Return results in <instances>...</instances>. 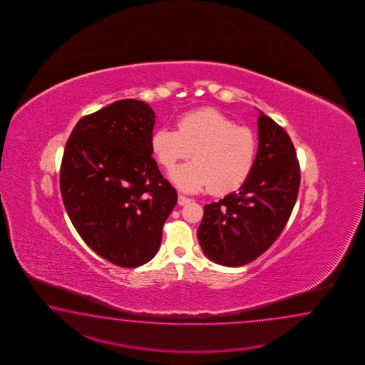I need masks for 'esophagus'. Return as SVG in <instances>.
<instances>
[{
	"label": "esophagus",
	"mask_w": 365,
	"mask_h": 365,
	"mask_svg": "<svg viewBox=\"0 0 365 365\" xmlns=\"http://www.w3.org/2000/svg\"><path fill=\"white\" fill-rule=\"evenodd\" d=\"M190 202V200L187 198V197H185V195H181V194H179V205L180 206H184V205H186V203H189Z\"/></svg>",
	"instance_id": "34e87169"
}]
</instances>
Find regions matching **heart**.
Wrapping results in <instances>:
<instances>
[{
	"label": "heart",
	"mask_w": 365,
	"mask_h": 365,
	"mask_svg": "<svg viewBox=\"0 0 365 365\" xmlns=\"http://www.w3.org/2000/svg\"><path fill=\"white\" fill-rule=\"evenodd\" d=\"M151 150L165 170L193 156V162L170 173L172 182L184 192L207 189L230 193L239 189L256 160L257 140L247 126L212 108L189 112L178 120V130L159 128L151 135Z\"/></svg>",
	"instance_id": "obj_1"
}]
</instances>
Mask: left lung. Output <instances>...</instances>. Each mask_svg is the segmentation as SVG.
I'll list each match as a JSON object with an SVG mask.
<instances>
[{
    "label": "left lung",
    "instance_id": "8db88e82",
    "mask_svg": "<svg viewBox=\"0 0 365 365\" xmlns=\"http://www.w3.org/2000/svg\"><path fill=\"white\" fill-rule=\"evenodd\" d=\"M253 170L237 192L205 205L198 228L203 253L237 267L270 248L287 225L300 186V168L286 130L259 110Z\"/></svg>",
    "mask_w": 365,
    "mask_h": 365
}]
</instances>
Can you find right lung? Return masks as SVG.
<instances>
[{
  "mask_svg": "<svg viewBox=\"0 0 365 365\" xmlns=\"http://www.w3.org/2000/svg\"><path fill=\"white\" fill-rule=\"evenodd\" d=\"M155 113L124 99L82 117L62 156L60 187L71 223L96 255L121 267L155 257L178 193L153 159Z\"/></svg>",
  "mask_w": 365,
  "mask_h": 365,
  "instance_id": "1",
  "label": "right lung"
}]
</instances>
